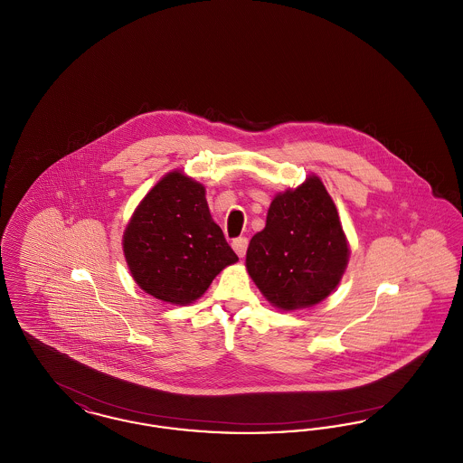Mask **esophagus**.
I'll use <instances>...</instances> for the list:
<instances>
[{"mask_svg": "<svg viewBox=\"0 0 463 463\" xmlns=\"http://www.w3.org/2000/svg\"><path fill=\"white\" fill-rule=\"evenodd\" d=\"M232 248H234V251L238 253V257H244V253H246V248H248V240L246 238H238V240H234L232 241Z\"/></svg>", "mask_w": 463, "mask_h": 463, "instance_id": "obj_1", "label": "esophagus"}]
</instances>
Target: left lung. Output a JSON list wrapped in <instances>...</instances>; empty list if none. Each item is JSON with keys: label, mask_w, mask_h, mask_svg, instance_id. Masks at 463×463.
Instances as JSON below:
<instances>
[{"label": "left lung", "mask_w": 463, "mask_h": 463, "mask_svg": "<svg viewBox=\"0 0 463 463\" xmlns=\"http://www.w3.org/2000/svg\"><path fill=\"white\" fill-rule=\"evenodd\" d=\"M349 246L335 203L317 176L272 199L246 269L265 298L283 310L308 307L336 288Z\"/></svg>", "instance_id": "obj_1"}]
</instances>
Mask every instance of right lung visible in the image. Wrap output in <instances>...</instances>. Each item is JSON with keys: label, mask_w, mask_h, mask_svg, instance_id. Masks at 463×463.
<instances>
[{"label": "right lung", "mask_w": 463, "mask_h": 463, "mask_svg": "<svg viewBox=\"0 0 463 463\" xmlns=\"http://www.w3.org/2000/svg\"><path fill=\"white\" fill-rule=\"evenodd\" d=\"M123 251L138 287L178 306L194 302L223 267L238 262L210 215L204 187L180 172L163 176L142 199Z\"/></svg>", "instance_id": "add662e5"}]
</instances>
